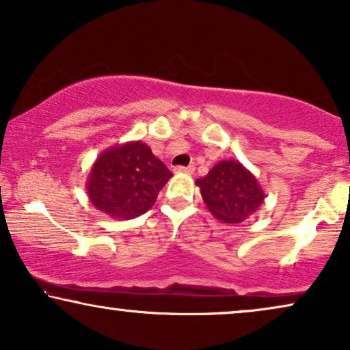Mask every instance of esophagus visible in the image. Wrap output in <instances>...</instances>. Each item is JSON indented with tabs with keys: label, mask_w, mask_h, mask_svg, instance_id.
<instances>
[{
	"label": "esophagus",
	"mask_w": 350,
	"mask_h": 350,
	"mask_svg": "<svg viewBox=\"0 0 350 350\" xmlns=\"http://www.w3.org/2000/svg\"><path fill=\"white\" fill-rule=\"evenodd\" d=\"M195 171L193 166H174L172 167V172H176V174H179V172H185V174H192Z\"/></svg>",
	"instance_id": "1"
}]
</instances>
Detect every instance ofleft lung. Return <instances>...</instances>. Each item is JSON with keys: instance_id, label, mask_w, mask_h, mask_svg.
Returning <instances> with one entry per match:
<instances>
[{"instance_id": "1", "label": "left lung", "mask_w": 350, "mask_h": 350, "mask_svg": "<svg viewBox=\"0 0 350 350\" xmlns=\"http://www.w3.org/2000/svg\"><path fill=\"white\" fill-rule=\"evenodd\" d=\"M197 185L209 213L224 224L250 219L265 198L258 178L237 160L219 161Z\"/></svg>"}]
</instances>
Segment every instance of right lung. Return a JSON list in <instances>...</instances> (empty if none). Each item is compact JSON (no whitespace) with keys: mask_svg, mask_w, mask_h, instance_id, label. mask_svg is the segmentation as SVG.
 I'll return each instance as SVG.
<instances>
[{"mask_svg":"<svg viewBox=\"0 0 350 350\" xmlns=\"http://www.w3.org/2000/svg\"><path fill=\"white\" fill-rule=\"evenodd\" d=\"M172 172L141 141L109 147L97 157L86 183L90 202L118 221L147 213Z\"/></svg>","mask_w":350,"mask_h":350,"instance_id":"right-lung-1","label":"right lung"}]
</instances>
